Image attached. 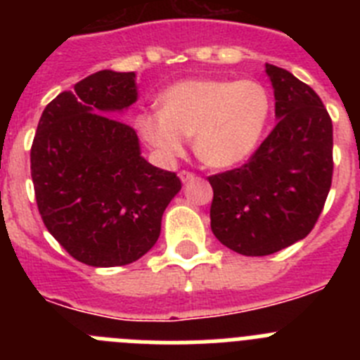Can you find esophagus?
I'll list each match as a JSON object with an SVG mask.
<instances>
[{
  "label": "esophagus",
  "instance_id": "34e87169",
  "mask_svg": "<svg viewBox=\"0 0 360 360\" xmlns=\"http://www.w3.org/2000/svg\"><path fill=\"white\" fill-rule=\"evenodd\" d=\"M178 176H180L182 184H189V182H193V180H195L196 174L195 173H189V171H182V173L178 174Z\"/></svg>",
  "mask_w": 360,
  "mask_h": 360
}]
</instances>
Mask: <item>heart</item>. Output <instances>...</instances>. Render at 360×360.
<instances>
[{"instance_id":"obj_1","label":"heart","mask_w":360,"mask_h":360,"mask_svg":"<svg viewBox=\"0 0 360 360\" xmlns=\"http://www.w3.org/2000/svg\"><path fill=\"white\" fill-rule=\"evenodd\" d=\"M158 103L160 111L135 117L142 141L160 158L173 160L195 136L196 155L214 169L249 160L270 119L269 91L250 79H186L169 86Z\"/></svg>"}]
</instances>
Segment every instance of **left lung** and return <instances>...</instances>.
Segmentation results:
<instances>
[{"label":"left lung","instance_id":"8db88e82","mask_svg":"<svg viewBox=\"0 0 360 360\" xmlns=\"http://www.w3.org/2000/svg\"><path fill=\"white\" fill-rule=\"evenodd\" d=\"M278 124L250 160L209 176L211 229L243 256H269L308 236L332 186L333 129L319 95L266 65Z\"/></svg>","mask_w":360,"mask_h":360}]
</instances>
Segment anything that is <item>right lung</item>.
Segmentation results:
<instances>
[{
	"label": "right lung",
	"mask_w": 360,
	"mask_h": 360,
	"mask_svg": "<svg viewBox=\"0 0 360 360\" xmlns=\"http://www.w3.org/2000/svg\"><path fill=\"white\" fill-rule=\"evenodd\" d=\"M135 72L103 70L57 95L30 151L37 207L77 262L120 266L160 236L162 214L182 184L149 164L135 129L115 119L139 98Z\"/></svg>",
	"instance_id": "add662e5"
}]
</instances>
